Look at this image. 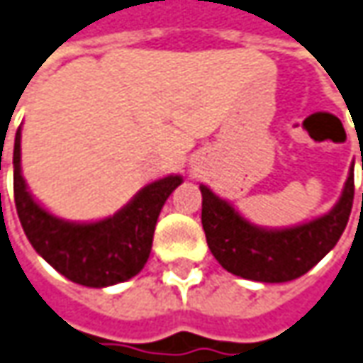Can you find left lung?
Listing matches in <instances>:
<instances>
[{
	"label": "left lung",
	"instance_id": "8db88e82",
	"mask_svg": "<svg viewBox=\"0 0 363 363\" xmlns=\"http://www.w3.org/2000/svg\"><path fill=\"white\" fill-rule=\"evenodd\" d=\"M201 192L202 228L218 264L246 280L288 282L314 268L340 240L354 204V164L336 206L324 216L292 228H260L208 186L201 184Z\"/></svg>",
	"mask_w": 363,
	"mask_h": 363
}]
</instances>
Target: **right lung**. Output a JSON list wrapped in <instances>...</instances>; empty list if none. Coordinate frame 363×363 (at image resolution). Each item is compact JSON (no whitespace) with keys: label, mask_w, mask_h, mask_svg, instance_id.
Returning <instances> with one entry per match:
<instances>
[{"label":"right lung","mask_w":363,"mask_h":363,"mask_svg":"<svg viewBox=\"0 0 363 363\" xmlns=\"http://www.w3.org/2000/svg\"><path fill=\"white\" fill-rule=\"evenodd\" d=\"M181 182L179 174L164 177L140 189L127 206L105 220L67 223L47 213L27 191L21 177V129L16 133L13 196L19 223L37 254L75 284L105 288L139 274L149 260L162 204Z\"/></svg>","instance_id":"add662e5"}]
</instances>
